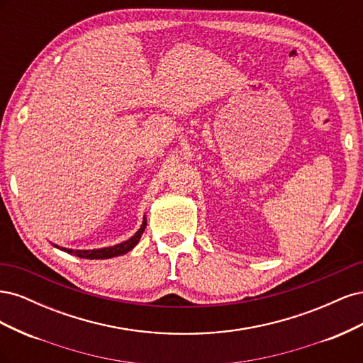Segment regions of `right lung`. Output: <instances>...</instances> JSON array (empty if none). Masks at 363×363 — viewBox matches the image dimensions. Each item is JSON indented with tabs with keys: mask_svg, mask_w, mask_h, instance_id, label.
<instances>
[{
	"mask_svg": "<svg viewBox=\"0 0 363 363\" xmlns=\"http://www.w3.org/2000/svg\"><path fill=\"white\" fill-rule=\"evenodd\" d=\"M145 227H147V221L142 223V227L138 230L135 236H131L128 240H125V242L113 245V247L98 248V250H68V248H60V250L69 252V255L83 257V259H111L115 256L125 255V252H128L131 248H133L139 242V239H140L142 233H144Z\"/></svg>",
	"mask_w": 363,
	"mask_h": 363,
	"instance_id": "add662e5",
	"label": "right lung"
}]
</instances>
